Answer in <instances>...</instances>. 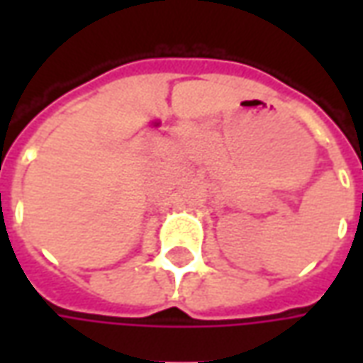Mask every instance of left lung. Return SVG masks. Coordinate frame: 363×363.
Segmentation results:
<instances>
[{"instance_id": "8db88e82", "label": "left lung", "mask_w": 363, "mask_h": 363, "mask_svg": "<svg viewBox=\"0 0 363 363\" xmlns=\"http://www.w3.org/2000/svg\"><path fill=\"white\" fill-rule=\"evenodd\" d=\"M362 204H363V194H362Z\"/></svg>"}]
</instances>
